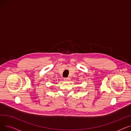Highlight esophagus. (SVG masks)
I'll return each mask as SVG.
<instances>
[{
	"label": "esophagus",
	"instance_id": "34e87169",
	"mask_svg": "<svg viewBox=\"0 0 131 131\" xmlns=\"http://www.w3.org/2000/svg\"><path fill=\"white\" fill-rule=\"evenodd\" d=\"M64 80L65 81H68L70 80V78H64Z\"/></svg>",
	"mask_w": 131,
	"mask_h": 131
}]
</instances>
